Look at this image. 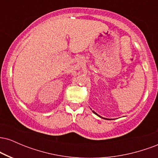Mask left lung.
Here are the masks:
<instances>
[{"label":"left lung","instance_id":"8db88e82","mask_svg":"<svg viewBox=\"0 0 158 158\" xmlns=\"http://www.w3.org/2000/svg\"><path fill=\"white\" fill-rule=\"evenodd\" d=\"M93 112H94V114H97V115H98V114H97V113H95V112H94V110H93ZM98 116H99V115H98Z\"/></svg>","mask_w":158,"mask_h":158}]
</instances>
